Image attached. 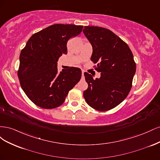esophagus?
<instances>
[{"label": "esophagus", "mask_w": 160, "mask_h": 160, "mask_svg": "<svg viewBox=\"0 0 160 160\" xmlns=\"http://www.w3.org/2000/svg\"><path fill=\"white\" fill-rule=\"evenodd\" d=\"M84 72H85V71H82V77H83V75H84Z\"/></svg>", "instance_id": "obj_1"}]
</instances>
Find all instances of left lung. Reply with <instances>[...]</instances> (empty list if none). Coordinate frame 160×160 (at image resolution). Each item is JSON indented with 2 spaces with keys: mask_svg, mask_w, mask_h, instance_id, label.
Listing matches in <instances>:
<instances>
[{
  "mask_svg": "<svg viewBox=\"0 0 160 160\" xmlns=\"http://www.w3.org/2000/svg\"><path fill=\"white\" fill-rule=\"evenodd\" d=\"M85 37L93 47L91 61L101 72L93 79L85 72L88 88L83 96L90 107L105 111L115 108L127 98L136 71L132 52L126 42L112 31L99 27H84Z\"/></svg>",
  "mask_w": 160,
  "mask_h": 160,
  "instance_id": "1",
  "label": "left lung"
}]
</instances>
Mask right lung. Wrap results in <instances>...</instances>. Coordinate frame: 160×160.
Instances as JSON below:
<instances>
[{
	"mask_svg": "<svg viewBox=\"0 0 160 160\" xmlns=\"http://www.w3.org/2000/svg\"><path fill=\"white\" fill-rule=\"evenodd\" d=\"M83 26L55 24L32 35L22 49L17 72L22 90L32 103L43 109L61 105L69 91L80 81L81 70L71 67L58 73L57 61L67 53L69 38Z\"/></svg>",
	"mask_w": 160,
	"mask_h": 160,
	"instance_id": "obj_1",
	"label": "right lung"
}]
</instances>
